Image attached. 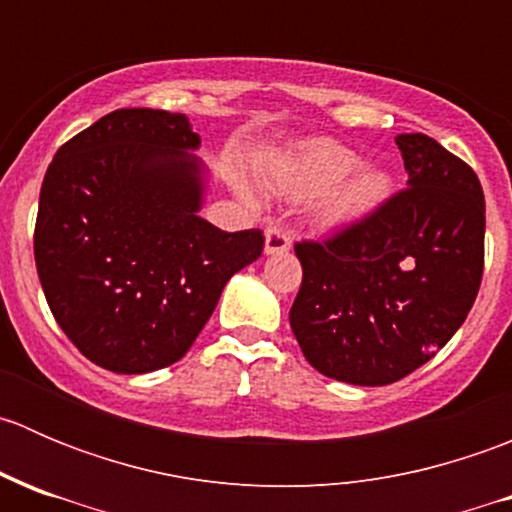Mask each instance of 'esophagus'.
<instances>
[{
	"label": "esophagus",
	"instance_id": "1",
	"mask_svg": "<svg viewBox=\"0 0 512 512\" xmlns=\"http://www.w3.org/2000/svg\"><path fill=\"white\" fill-rule=\"evenodd\" d=\"M292 247V240H289V232L280 225H270L265 232V252L267 255H282Z\"/></svg>",
	"mask_w": 512,
	"mask_h": 512
}]
</instances>
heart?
<instances>
[{"instance_id":"1","label":"heart","mask_w":512,"mask_h":512,"mask_svg":"<svg viewBox=\"0 0 512 512\" xmlns=\"http://www.w3.org/2000/svg\"><path fill=\"white\" fill-rule=\"evenodd\" d=\"M361 158L352 148L332 138H312L294 148L280 170V183L287 195L299 200L319 198L322 220L342 227L374 213L386 203L394 180L384 168H359Z\"/></svg>"}]
</instances>
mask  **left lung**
<instances>
[{"label": "left lung", "instance_id": "1", "mask_svg": "<svg viewBox=\"0 0 512 512\" xmlns=\"http://www.w3.org/2000/svg\"><path fill=\"white\" fill-rule=\"evenodd\" d=\"M396 146L409 188L329 240L294 245V337L319 374L356 386L394 384L446 347L483 277L478 175L423 133Z\"/></svg>", "mask_w": 512, "mask_h": 512}]
</instances>
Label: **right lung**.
Returning a JSON list of instances; mask_svg holds the SVG:
<instances>
[{
    "mask_svg": "<svg viewBox=\"0 0 512 512\" xmlns=\"http://www.w3.org/2000/svg\"><path fill=\"white\" fill-rule=\"evenodd\" d=\"M185 113L121 108L56 151L34 260L51 314L86 359L148 374L183 359L260 230L200 218L208 168Z\"/></svg>",
    "mask_w": 512,
    "mask_h": 512,
    "instance_id": "obj_1",
    "label": "right lung"
}]
</instances>
